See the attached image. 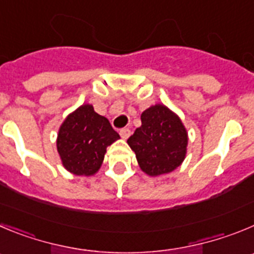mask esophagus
<instances>
[{
	"label": "esophagus",
	"instance_id": "1",
	"mask_svg": "<svg viewBox=\"0 0 254 254\" xmlns=\"http://www.w3.org/2000/svg\"><path fill=\"white\" fill-rule=\"evenodd\" d=\"M120 134H121V137H122V138L127 139L129 137V134H131V129H129V128H122L120 131Z\"/></svg>",
	"mask_w": 254,
	"mask_h": 254
}]
</instances>
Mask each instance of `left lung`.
I'll return each mask as SVG.
<instances>
[{
  "instance_id": "1",
  "label": "left lung",
  "mask_w": 254,
  "mask_h": 254,
  "mask_svg": "<svg viewBox=\"0 0 254 254\" xmlns=\"http://www.w3.org/2000/svg\"><path fill=\"white\" fill-rule=\"evenodd\" d=\"M141 122L127 142L142 171L157 176L180 166L188 146V133L180 118L162 104H156L143 112Z\"/></svg>"
}]
</instances>
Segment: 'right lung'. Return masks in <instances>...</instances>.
I'll use <instances>...</instances> for the list:
<instances>
[{
    "mask_svg": "<svg viewBox=\"0 0 254 254\" xmlns=\"http://www.w3.org/2000/svg\"><path fill=\"white\" fill-rule=\"evenodd\" d=\"M120 138L103 116L90 104L79 107L68 116L58 134V152L64 167L75 175H93L98 171L107 147Z\"/></svg>",
    "mask_w": 254,
    "mask_h": 254,
    "instance_id": "add662e5",
    "label": "right lung"
}]
</instances>
